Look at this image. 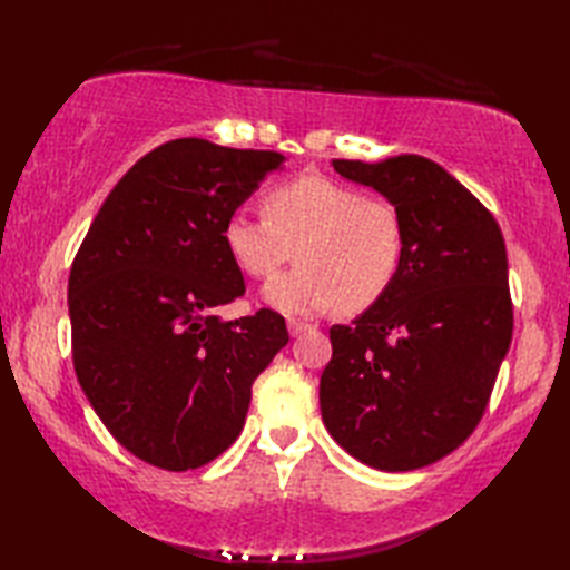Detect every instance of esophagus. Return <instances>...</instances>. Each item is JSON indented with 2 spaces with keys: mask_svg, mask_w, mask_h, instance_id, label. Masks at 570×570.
Returning a JSON list of instances; mask_svg holds the SVG:
<instances>
[{
  "mask_svg": "<svg viewBox=\"0 0 570 570\" xmlns=\"http://www.w3.org/2000/svg\"><path fill=\"white\" fill-rule=\"evenodd\" d=\"M286 325H288V333H292L294 337H296V335H301V333L311 331V325H308V323H304V321H296V318H288V321H286Z\"/></svg>",
  "mask_w": 570,
  "mask_h": 570,
  "instance_id": "1",
  "label": "esophagus"
}]
</instances>
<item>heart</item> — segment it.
Returning <instances> with one entry per match:
<instances>
[{
  "mask_svg": "<svg viewBox=\"0 0 570 570\" xmlns=\"http://www.w3.org/2000/svg\"><path fill=\"white\" fill-rule=\"evenodd\" d=\"M223 239L252 278H269L296 254L294 269L272 278L262 294L272 308L296 316L335 304L343 313L372 308L406 257V223L394 203L318 174L272 188L264 215H229Z\"/></svg>",
  "mask_w": 570,
  "mask_h": 570,
  "instance_id": "1",
  "label": "heart"
}]
</instances>
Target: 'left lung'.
I'll return each mask as SVG.
<instances>
[{"instance_id": "8db88e82", "label": "left lung", "mask_w": 570, "mask_h": 570, "mask_svg": "<svg viewBox=\"0 0 570 570\" xmlns=\"http://www.w3.org/2000/svg\"><path fill=\"white\" fill-rule=\"evenodd\" d=\"M406 223L402 274L353 325H333L321 414L360 463L431 465L478 429L512 343L500 225L472 193L416 154L380 164L335 159Z\"/></svg>"}]
</instances>
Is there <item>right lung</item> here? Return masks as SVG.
<instances>
[{"instance_id":"right-lung-1","label":"right lung","mask_w":570,"mask_h":570,"mask_svg":"<svg viewBox=\"0 0 570 570\" xmlns=\"http://www.w3.org/2000/svg\"><path fill=\"white\" fill-rule=\"evenodd\" d=\"M284 154L198 137L156 147L119 178L72 259V365L119 445L161 470L235 443L252 382L288 343L284 316L220 321L245 294L223 227Z\"/></svg>"}]
</instances>
